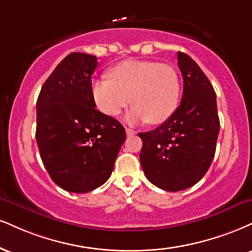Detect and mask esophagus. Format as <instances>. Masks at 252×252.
<instances>
[{"mask_svg":"<svg viewBox=\"0 0 252 252\" xmlns=\"http://www.w3.org/2000/svg\"><path fill=\"white\" fill-rule=\"evenodd\" d=\"M126 136H134L135 134H136V131L135 130H132V129H130V128H126Z\"/></svg>","mask_w":252,"mask_h":252,"instance_id":"esophagus-1","label":"esophagus"}]
</instances>
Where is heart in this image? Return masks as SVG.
<instances>
[{
    "instance_id": "1",
    "label": "heart",
    "mask_w": 252,
    "mask_h": 252,
    "mask_svg": "<svg viewBox=\"0 0 252 252\" xmlns=\"http://www.w3.org/2000/svg\"><path fill=\"white\" fill-rule=\"evenodd\" d=\"M110 78L92 83L96 107L108 116H117L129 102L128 121L160 124L174 114L181 95L177 71L169 64L154 61L126 60L109 71Z\"/></svg>"
}]
</instances>
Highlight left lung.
Here are the masks:
<instances>
[{
	"instance_id": "1",
	"label": "left lung",
	"mask_w": 252,
	"mask_h": 252,
	"mask_svg": "<svg viewBox=\"0 0 252 252\" xmlns=\"http://www.w3.org/2000/svg\"><path fill=\"white\" fill-rule=\"evenodd\" d=\"M177 60L183 76L180 107L158 128L138 134L145 177L166 191H181L202 180L214 159L220 132L210 81L187 54L178 51Z\"/></svg>"
}]
</instances>
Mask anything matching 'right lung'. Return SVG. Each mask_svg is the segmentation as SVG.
Returning a JSON list of instances; mask_svg holds the SVG:
<instances>
[{
  "instance_id": "add662e5",
  "label": "right lung",
  "mask_w": 252,
  "mask_h": 252,
  "mask_svg": "<svg viewBox=\"0 0 252 252\" xmlns=\"http://www.w3.org/2000/svg\"><path fill=\"white\" fill-rule=\"evenodd\" d=\"M97 57L71 53L44 82L36 103V141L57 186L84 193L110 177L126 141L115 118L99 113L92 95Z\"/></svg>"
}]
</instances>
